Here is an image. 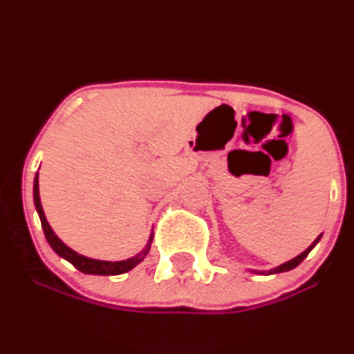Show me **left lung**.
Listing matches in <instances>:
<instances>
[{
	"label": "left lung",
	"instance_id": "left-lung-1",
	"mask_svg": "<svg viewBox=\"0 0 354 354\" xmlns=\"http://www.w3.org/2000/svg\"><path fill=\"white\" fill-rule=\"evenodd\" d=\"M321 236H323V234H319V236L316 238L315 241H313L311 245L308 246L306 250H304L301 254H298V256H296V258L290 259V261L283 263V265H279V266H276V268H271V270H268V271H256V270H253V271H251V273H256V274H274V273H283V271H290V270H293V268L298 266L299 263H301L303 259L306 258L308 254H310V251L313 250V248H315L316 245H318V241L321 239Z\"/></svg>",
	"mask_w": 354,
	"mask_h": 354
}]
</instances>
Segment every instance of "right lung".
Wrapping results in <instances>:
<instances>
[{
  "label": "right lung",
  "mask_w": 354,
  "mask_h": 354,
  "mask_svg": "<svg viewBox=\"0 0 354 354\" xmlns=\"http://www.w3.org/2000/svg\"><path fill=\"white\" fill-rule=\"evenodd\" d=\"M33 198H35V208L39 214V221H41L44 236H46V241L50 243V246L53 248L56 254L61 256L63 259L70 261L76 270H80L81 273L86 274H101V276H111V274H123L128 273L129 270H133L136 265H140L141 261L146 258L148 254L149 248H151L153 243V233L149 234L148 243L140 253L131 256L128 259H121V261H104V259H95V258H88V256H83L80 253H76L75 250H71L70 246L64 245L61 239L56 236L55 231L51 230L50 223H48L46 216H44V211L41 206V200H39V185H38V173L35 176V185H33Z\"/></svg>",
  "instance_id": "add662e5"
}]
</instances>
